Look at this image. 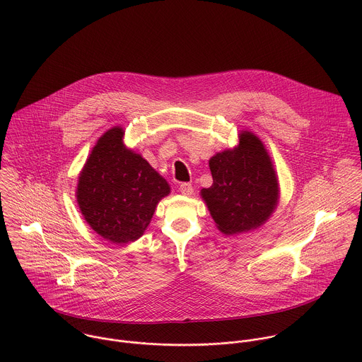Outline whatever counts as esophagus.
<instances>
[{"instance_id":"obj_1","label":"esophagus","mask_w":362,"mask_h":362,"mask_svg":"<svg viewBox=\"0 0 362 362\" xmlns=\"http://www.w3.org/2000/svg\"><path fill=\"white\" fill-rule=\"evenodd\" d=\"M180 192H181L182 195H185V197H191V195L194 194V188H192L191 184L182 182V184L180 185Z\"/></svg>"}]
</instances>
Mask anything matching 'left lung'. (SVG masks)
I'll list each match as a JSON object with an SVG mask.
<instances>
[{"label":"left lung","instance_id":"obj_1","mask_svg":"<svg viewBox=\"0 0 362 362\" xmlns=\"http://www.w3.org/2000/svg\"><path fill=\"white\" fill-rule=\"evenodd\" d=\"M213 184L201 189L211 218L224 235L257 230L276 210L280 188L273 161L251 131L238 134V145L209 160Z\"/></svg>","mask_w":362,"mask_h":362}]
</instances>
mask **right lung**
I'll use <instances>...</instances> for the list:
<instances>
[{
  "label": "right lung",
  "instance_id": "right-lung-1",
  "mask_svg": "<svg viewBox=\"0 0 362 362\" xmlns=\"http://www.w3.org/2000/svg\"><path fill=\"white\" fill-rule=\"evenodd\" d=\"M122 127L98 139L78 177L76 202L86 223L105 241L128 244L141 238L168 182L139 153L124 144Z\"/></svg>",
  "mask_w": 362,
  "mask_h": 362
}]
</instances>
